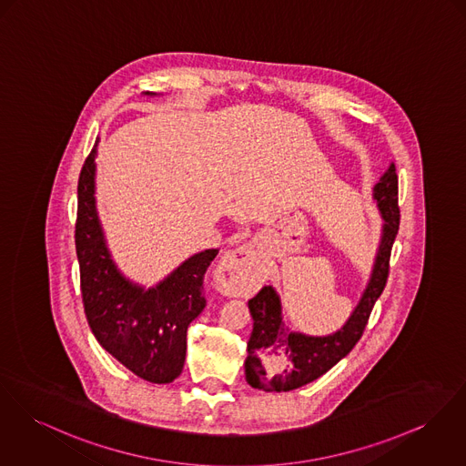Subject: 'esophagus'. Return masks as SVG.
I'll list each match as a JSON object with an SVG mask.
<instances>
[{
  "label": "esophagus",
  "instance_id": "obj_1",
  "mask_svg": "<svg viewBox=\"0 0 466 466\" xmlns=\"http://www.w3.org/2000/svg\"><path fill=\"white\" fill-rule=\"evenodd\" d=\"M216 273L221 282H230V284L234 282L239 286L250 284L255 277V264L251 257L250 245H243L236 250L228 251L221 258Z\"/></svg>",
  "mask_w": 466,
  "mask_h": 466
}]
</instances>
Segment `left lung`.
Here are the masks:
<instances>
[{"mask_svg": "<svg viewBox=\"0 0 466 466\" xmlns=\"http://www.w3.org/2000/svg\"><path fill=\"white\" fill-rule=\"evenodd\" d=\"M399 179L395 165L374 186V198L385 219L383 238L370 282L350 321L328 337L290 333L282 321L280 299L273 287H262L250 301L253 329L245 363L247 381L266 392H289L328 372L359 342L376 299L381 296L390 273V253L399 232Z\"/></svg>", "mask_w": 466, "mask_h": 466, "instance_id": "obj_1", "label": "left lung"}]
</instances>
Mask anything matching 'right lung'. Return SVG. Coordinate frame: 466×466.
Returning <instances> with one entry per match:
<instances>
[{"mask_svg":"<svg viewBox=\"0 0 466 466\" xmlns=\"http://www.w3.org/2000/svg\"><path fill=\"white\" fill-rule=\"evenodd\" d=\"M96 147L77 180L76 253L85 316L111 357L150 383H172L184 367L186 331L206 307L204 275L218 250L193 255L156 289L129 284L115 268L94 202Z\"/></svg>","mask_w":466,"mask_h":466,"instance_id":"right-lung-1","label":"right lung"}]
</instances>
